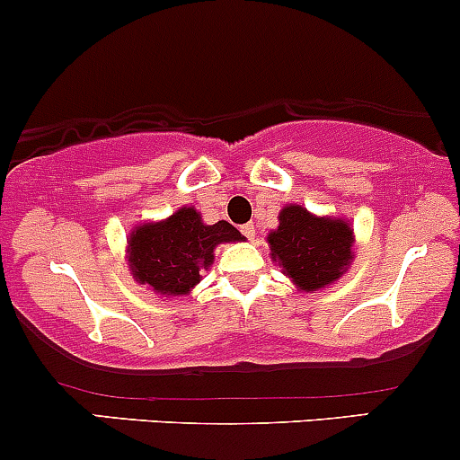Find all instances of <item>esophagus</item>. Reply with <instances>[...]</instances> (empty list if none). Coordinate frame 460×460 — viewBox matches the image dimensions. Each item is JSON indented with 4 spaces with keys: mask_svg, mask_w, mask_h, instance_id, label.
Masks as SVG:
<instances>
[{
    "mask_svg": "<svg viewBox=\"0 0 460 460\" xmlns=\"http://www.w3.org/2000/svg\"><path fill=\"white\" fill-rule=\"evenodd\" d=\"M240 231H243V234H244L249 240L255 238V225H253V222H246V225L240 226Z\"/></svg>",
    "mask_w": 460,
    "mask_h": 460,
    "instance_id": "obj_1",
    "label": "esophagus"
}]
</instances>
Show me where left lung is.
I'll return each instance as SVG.
<instances>
[{
  "mask_svg": "<svg viewBox=\"0 0 460 460\" xmlns=\"http://www.w3.org/2000/svg\"><path fill=\"white\" fill-rule=\"evenodd\" d=\"M279 226L269 234L270 258L297 291H319L346 273L352 262V226L341 217L313 216L302 205L279 211Z\"/></svg>",
  "mask_w": 460,
  "mask_h": 460,
  "instance_id": "obj_1",
  "label": "left lung"
}]
</instances>
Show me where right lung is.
Returning <instances> with one entry per match:
<instances>
[{
	"label": "right lung",
	"mask_w": 460,
	"mask_h": 460,
	"mask_svg": "<svg viewBox=\"0 0 460 460\" xmlns=\"http://www.w3.org/2000/svg\"><path fill=\"white\" fill-rule=\"evenodd\" d=\"M244 235L226 220L205 225L193 207H182L161 222H143L128 238V264L138 284L158 295H187L214 262L222 243Z\"/></svg>",
	"instance_id": "obj_1"
}]
</instances>
